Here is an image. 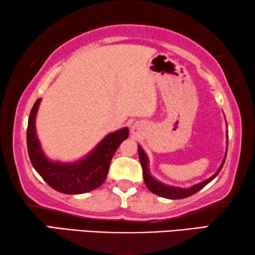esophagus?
<instances>
[{
    "instance_id": "obj_1",
    "label": "esophagus",
    "mask_w": 255,
    "mask_h": 255,
    "mask_svg": "<svg viewBox=\"0 0 255 255\" xmlns=\"http://www.w3.org/2000/svg\"><path fill=\"white\" fill-rule=\"evenodd\" d=\"M135 128H136L135 125H134V127H132V130H133V131H135Z\"/></svg>"
}]
</instances>
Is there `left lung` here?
Wrapping results in <instances>:
<instances>
[{
    "label": "left lung",
    "mask_w": 255,
    "mask_h": 255,
    "mask_svg": "<svg viewBox=\"0 0 255 255\" xmlns=\"http://www.w3.org/2000/svg\"><path fill=\"white\" fill-rule=\"evenodd\" d=\"M137 151H139V158H140V162H141V166H142V173H143V179H144V183L147 187L149 189V191H151L152 193H155L157 195H159V197L162 198H167V199H184L190 197V195H193L194 193H197L201 189H203L204 186H206L208 183L211 182L212 179H214L217 175L219 174L220 170H222L223 166L225 164V159H226V155H227V151H226V155H225L224 160L222 162V165L218 168V170L212 175L211 177H209L206 181H203L201 183H199V184L194 185L190 187V189H181V187H174V186H169V185H165L162 184V183L158 182L156 178H153L151 175L149 173V168H148V157L145 155L143 149L140 147H137Z\"/></svg>",
    "instance_id": "1"
}]
</instances>
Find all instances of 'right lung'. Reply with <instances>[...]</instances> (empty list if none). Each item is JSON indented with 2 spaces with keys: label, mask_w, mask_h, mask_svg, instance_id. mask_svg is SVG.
I'll return each instance as SVG.
<instances>
[{
  "label": "right lung",
  "mask_w": 255,
  "mask_h": 255,
  "mask_svg": "<svg viewBox=\"0 0 255 255\" xmlns=\"http://www.w3.org/2000/svg\"><path fill=\"white\" fill-rule=\"evenodd\" d=\"M40 99L31 108L28 120L27 148L33 168L54 190L65 194H81L93 191L106 179L111 160L120 144L128 136V128H124L107 134L93 151L83 159L73 164H62L48 160L40 148L36 135L35 119Z\"/></svg>",
  "instance_id": "add662e5"
}]
</instances>
